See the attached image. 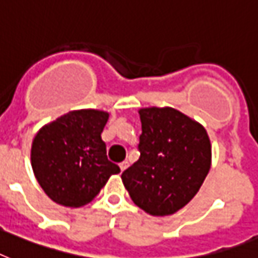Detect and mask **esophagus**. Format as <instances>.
Segmentation results:
<instances>
[{"instance_id": "34e87169", "label": "esophagus", "mask_w": 258, "mask_h": 258, "mask_svg": "<svg viewBox=\"0 0 258 258\" xmlns=\"http://www.w3.org/2000/svg\"><path fill=\"white\" fill-rule=\"evenodd\" d=\"M119 167H120V171L123 172V171H124V169L128 167V162H127V160H124V162H122L120 164H119Z\"/></svg>"}]
</instances>
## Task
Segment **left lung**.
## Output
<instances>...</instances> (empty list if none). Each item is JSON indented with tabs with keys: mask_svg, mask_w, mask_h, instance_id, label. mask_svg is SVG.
I'll list each match as a JSON object with an SVG mask.
<instances>
[{
	"mask_svg": "<svg viewBox=\"0 0 258 258\" xmlns=\"http://www.w3.org/2000/svg\"><path fill=\"white\" fill-rule=\"evenodd\" d=\"M139 160L122 173L130 198L152 216L181 209L211 168L212 148L200 123L172 107L140 108Z\"/></svg>",
	"mask_w": 258,
	"mask_h": 258,
	"instance_id": "1",
	"label": "left lung"
}]
</instances>
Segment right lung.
Returning <instances> with one entry per match:
<instances>
[{"mask_svg":"<svg viewBox=\"0 0 258 258\" xmlns=\"http://www.w3.org/2000/svg\"><path fill=\"white\" fill-rule=\"evenodd\" d=\"M108 114L77 110L39 130L31 146V167L45 194L56 204L82 207L120 172L107 159L102 131Z\"/></svg>","mask_w":258,"mask_h":258,"instance_id":"right-lung-1","label":"right lung"}]
</instances>
